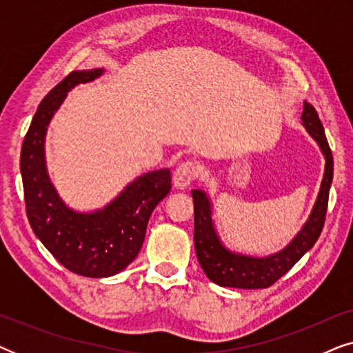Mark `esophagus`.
I'll return each mask as SVG.
<instances>
[{"label": "esophagus", "mask_w": 353, "mask_h": 353, "mask_svg": "<svg viewBox=\"0 0 353 353\" xmlns=\"http://www.w3.org/2000/svg\"><path fill=\"white\" fill-rule=\"evenodd\" d=\"M197 175H199V167H197L196 162L192 161H186L180 163L176 167L175 173H173V185L180 190H185L191 185L192 181L196 180Z\"/></svg>", "instance_id": "obj_1"}]
</instances>
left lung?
Returning a JSON list of instances; mask_svg holds the SVG:
<instances>
[{
	"label": "left lung",
	"mask_w": 353,
	"mask_h": 353,
	"mask_svg": "<svg viewBox=\"0 0 353 353\" xmlns=\"http://www.w3.org/2000/svg\"><path fill=\"white\" fill-rule=\"evenodd\" d=\"M302 123L325 154V175L318 192L316 202L303 228L299 231L289 245L268 257H250L231 252L221 244L212 220V204L209 196L201 190H192L194 202V245L199 265L210 281L223 288L262 289L270 288L286 274L302 255L308 252L320 238L326 219L327 199L332 183V152L327 144L325 128L312 104L303 103Z\"/></svg>",
	"instance_id": "8db88e82"
}]
</instances>
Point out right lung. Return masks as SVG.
I'll return each instance as SVG.
<instances>
[{
    "label": "right lung",
    "mask_w": 353,
    "mask_h": 353,
    "mask_svg": "<svg viewBox=\"0 0 353 353\" xmlns=\"http://www.w3.org/2000/svg\"><path fill=\"white\" fill-rule=\"evenodd\" d=\"M103 72L74 70L57 83L38 105L21 151L23 197L33 233L57 262L88 278L112 276L133 262L146 236L149 216L172 190L168 168L144 173L104 209L91 214L69 209L56 192L46 172V128L67 93Z\"/></svg>",
    "instance_id": "add662e5"
}]
</instances>
